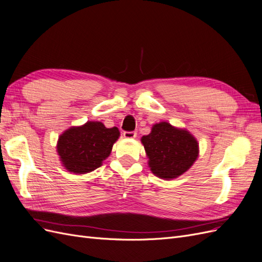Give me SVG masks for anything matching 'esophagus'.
I'll return each instance as SVG.
<instances>
[{
    "mask_svg": "<svg viewBox=\"0 0 262 262\" xmlns=\"http://www.w3.org/2000/svg\"><path fill=\"white\" fill-rule=\"evenodd\" d=\"M123 135H124V137L125 138H135L137 136V133L136 132H124L123 133Z\"/></svg>",
    "mask_w": 262,
    "mask_h": 262,
    "instance_id": "1",
    "label": "esophagus"
}]
</instances>
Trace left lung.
<instances>
[{
    "instance_id": "8db88e82",
    "label": "left lung",
    "mask_w": 262,
    "mask_h": 262,
    "mask_svg": "<svg viewBox=\"0 0 262 262\" xmlns=\"http://www.w3.org/2000/svg\"><path fill=\"white\" fill-rule=\"evenodd\" d=\"M141 142L151 172L163 180L176 179L186 172L199 154L198 141L189 132L166 122L154 125Z\"/></svg>"
}]
</instances>
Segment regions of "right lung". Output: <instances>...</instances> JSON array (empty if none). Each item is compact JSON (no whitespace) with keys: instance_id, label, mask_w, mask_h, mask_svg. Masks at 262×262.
<instances>
[{"instance_id":"right-lung-1","label":"right lung","mask_w":262,"mask_h":262,"mask_svg":"<svg viewBox=\"0 0 262 262\" xmlns=\"http://www.w3.org/2000/svg\"><path fill=\"white\" fill-rule=\"evenodd\" d=\"M119 137L117 127L106 128L101 122H87L69 128L58 137L57 154L67 171L86 174L101 166Z\"/></svg>"}]
</instances>
